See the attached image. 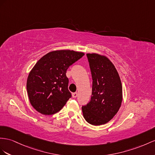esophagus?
<instances>
[{
  "label": "esophagus",
  "instance_id": "1",
  "mask_svg": "<svg viewBox=\"0 0 155 155\" xmlns=\"http://www.w3.org/2000/svg\"><path fill=\"white\" fill-rule=\"evenodd\" d=\"M77 96H78V93H77V92H74V93H72V96H73V97L75 98V97H77Z\"/></svg>",
  "mask_w": 155,
  "mask_h": 155
}]
</instances>
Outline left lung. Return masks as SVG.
I'll list each match as a JSON object with an SVG mask.
<instances>
[{
  "label": "left lung",
  "mask_w": 155,
  "mask_h": 155,
  "mask_svg": "<svg viewBox=\"0 0 155 155\" xmlns=\"http://www.w3.org/2000/svg\"><path fill=\"white\" fill-rule=\"evenodd\" d=\"M92 77L91 100L82 107L83 117L89 124H105L114 117L122 101V86L113 63L105 55L87 54Z\"/></svg>",
  "instance_id": "left-lung-1"
}]
</instances>
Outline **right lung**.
Returning <instances> with one entry per match:
<instances>
[{
    "instance_id": "obj_1",
    "label": "right lung",
    "mask_w": 155,
    "mask_h": 155,
    "mask_svg": "<svg viewBox=\"0 0 155 155\" xmlns=\"http://www.w3.org/2000/svg\"><path fill=\"white\" fill-rule=\"evenodd\" d=\"M84 55L70 50L50 51L42 56L31 70L27 91L33 108L45 115L59 111L71 97L66 71Z\"/></svg>"
}]
</instances>
